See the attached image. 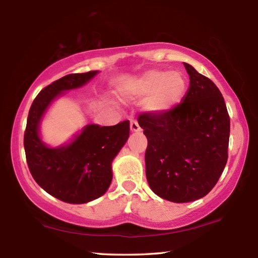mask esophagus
I'll return each instance as SVG.
<instances>
[{
  "label": "esophagus",
  "instance_id": "1",
  "mask_svg": "<svg viewBox=\"0 0 258 258\" xmlns=\"http://www.w3.org/2000/svg\"><path fill=\"white\" fill-rule=\"evenodd\" d=\"M130 127H131V132H132V133H138V132H140V131H141V128H140V126H139L137 120L131 121Z\"/></svg>",
  "mask_w": 258,
  "mask_h": 258
}]
</instances>
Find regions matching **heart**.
Here are the masks:
<instances>
[{
  "label": "heart",
  "mask_w": 258,
  "mask_h": 258,
  "mask_svg": "<svg viewBox=\"0 0 258 258\" xmlns=\"http://www.w3.org/2000/svg\"><path fill=\"white\" fill-rule=\"evenodd\" d=\"M186 87L185 76L182 73L152 69L126 83L121 93L130 100L147 98L145 102L147 111L163 113L172 110L182 101Z\"/></svg>",
  "instance_id": "obj_1"
}]
</instances>
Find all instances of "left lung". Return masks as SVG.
I'll use <instances>...</instances> for the list:
<instances>
[{
  "label": "left lung",
  "instance_id": "1",
  "mask_svg": "<svg viewBox=\"0 0 258 258\" xmlns=\"http://www.w3.org/2000/svg\"><path fill=\"white\" fill-rule=\"evenodd\" d=\"M190 86L172 110L145 112L138 121L148 139L146 175L151 190L173 203L206 196L228 161L230 117L217 86L189 63Z\"/></svg>",
  "mask_w": 258,
  "mask_h": 258
}]
</instances>
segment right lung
<instances>
[{
  "label": "right lung",
  "mask_w": 258,
  "mask_h": 258,
  "mask_svg": "<svg viewBox=\"0 0 258 258\" xmlns=\"http://www.w3.org/2000/svg\"><path fill=\"white\" fill-rule=\"evenodd\" d=\"M98 74L91 71L60 78L44 87L29 109L24 137L29 171L43 190L68 204H86L106 194L112 180V160L130 137V121L125 120L113 126L89 124L59 147L42 140V120L54 100Z\"/></svg>",
  "instance_id": "obj_1"
}]
</instances>
